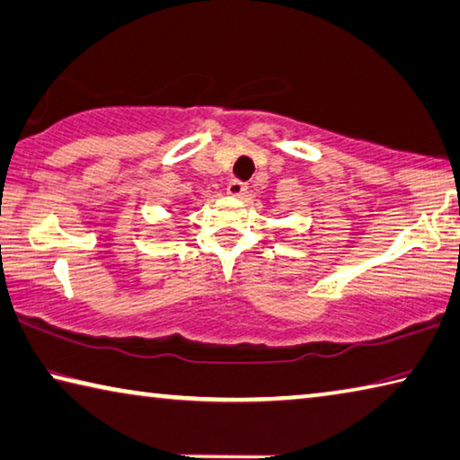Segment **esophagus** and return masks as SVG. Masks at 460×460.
I'll return each instance as SVG.
<instances>
[{"mask_svg": "<svg viewBox=\"0 0 460 460\" xmlns=\"http://www.w3.org/2000/svg\"><path fill=\"white\" fill-rule=\"evenodd\" d=\"M227 194L235 196V199H242V196L247 194V184L242 180H231L227 186Z\"/></svg>", "mask_w": 460, "mask_h": 460, "instance_id": "obj_1", "label": "esophagus"}]
</instances>
